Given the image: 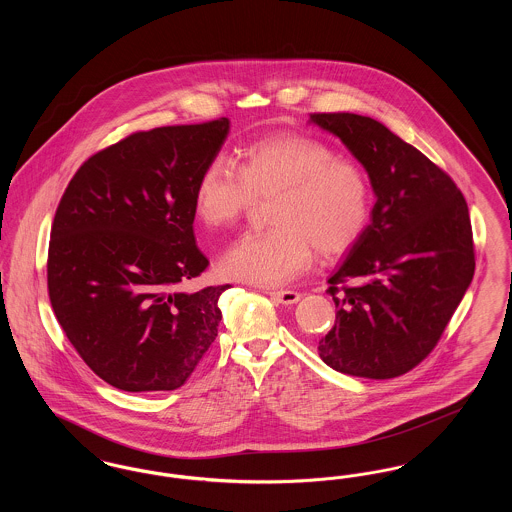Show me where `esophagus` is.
I'll list each match as a JSON object with an SVG mask.
<instances>
[{"label": "esophagus", "instance_id": "obj_1", "mask_svg": "<svg viewBox=\"0 0 512 512\" xmlns=\"http://www.w3.org/2000/svg\"><path fill=\"white\" fill-rule=\"evenodd\" d=\"M268 295L282 305H293L301 299V293L293 292V290H278V292H268Z\"/></svg>", "mask_w": 512, "mask_h": 512}]
</instances>
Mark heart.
Here are the masks:
<instances>
[{"mask_svg":"<svg viewBox=\"0 0 512 512\" xmlns=\"http://www.w3.org/2000/svg\"><path fill=\"white\" fill-rule=\"evenodd\" d=\"M268 201V228L230 245L220 259L224 276L257 286H282L311 267L315 247L338 255L355 244L370 219L363 171L334 157L324 142L278 132L242 147L236 169L211 161L195 182L194 209L211 228L242 219L255 199Z\"/></svg>","mask_w":512,"mask_h":512,"instance_id":"b5f03b06","label":"heart"}]
</instances>
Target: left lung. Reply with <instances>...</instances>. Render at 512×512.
I'll list each match as a JSON object with an SVG mask.
<instances>
[{
	"mask_svg": "<svg viewBox=\"0 0 512 512\" xmlns=\"http://www.w3.org/2000/svg\"><path fill=\"white\" fill-rule=\"evenodd\" d=\"M365 167L370 224L328 278L334 328L320 359L349 376L395 378L436 347L474 276L468 207L455 182L388 126L353 113H315ZM345 279L355 287L339 290Z\"/></svg>",
	"mask_w": 512,
	"mask_h": 512,
	"instance_id": "8db88e82",
	"label": "left lung"
}]
</instances>
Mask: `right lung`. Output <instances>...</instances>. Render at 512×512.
Instances as JSON below:
<instances>
[{"instance_id":"right-lung-1","label":"right lung","mask_w":512,"mask_h":512,"mask_svg":"<svg viewBox=\"0 0 512 512\" xmlns=\"http://www.w3.org/2000/svg\"><path fill=\"white\" fill-rule=\"evenodd\" d=\"M230 121L136 132L92 155L57 207L48 253L53 313L101 380L122 391L180 388L217 338L226 286L199 276L194 190Z\"/></svg>"}]
</instances>
